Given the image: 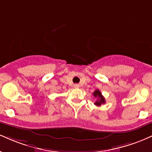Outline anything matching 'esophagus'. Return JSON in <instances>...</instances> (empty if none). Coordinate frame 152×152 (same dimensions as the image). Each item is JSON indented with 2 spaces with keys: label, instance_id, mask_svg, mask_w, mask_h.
<instances>
[{
  "label": "esophagus",
  "instance_id": "esophagus-1",
  "mask_svg": "<svg viewBox=\"0 0 152 152\" xmlns=\"http://www.w3.org/2000/svg\"><path fill=\"white\" fill-rule=\"evenodd\" d=\"M74 87L76 88H79V85H78V84H77V83H76V84H74Z\"/></svg>",
  "mask_w": 152,
  "mask_h": 152
}]
</instances>
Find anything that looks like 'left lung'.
Here are the masks:
<instances>
[{
  "mask_svg": "<svg viewBox=\"0 0 152 152\" xmlns=\"http://www.w3.org/2000/svg\"><path fill=\"white\" fill-rule=\"evenodd\" d=\"M93 95H94V96L95 97V98H97V100L96 101V103H95V105L97 106H100L102 104L105 103V98L103 96L101 92H100L99 90H98V89H97V90L95 91L94 94H93Z\"/></svg>",
  "mask_w": 152,
  "mask_h": 152,
  "instance_id": "1",
  "label": "left lung"
}]
</instances>
